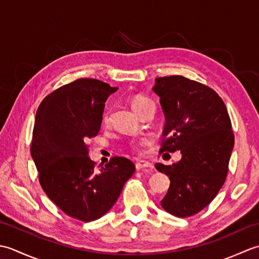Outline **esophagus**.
I'll list each match as a JSON object with an SVG mask.
<instances>
[{"label": "esophagus", "instance_id": "34e87169", "mask_svg": "<svg viewBox=\"0 0 259 259\" xmlns=\"http://www.w3.org/2000/svg\"><path fill=\"white\" fill-rule=\"evenodd\" d=\"M136 169L137 170H142V169H148V170H152L153 169V164L150 162H145V161H140L136 163Z\"/></svg>", "mask_w": 259, "mask_h": 259}]
</instances>
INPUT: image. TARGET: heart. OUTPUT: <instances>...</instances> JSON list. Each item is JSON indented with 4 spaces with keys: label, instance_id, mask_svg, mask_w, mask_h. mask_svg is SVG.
<instances>
[{
    "label": "heart",
    "instance_id": "obj_1",
    "mask_svg": "<svg viewBox=\"0 0 259 259\" xmlns=\"http://www.w3.org/2000/svg\"><path fill=\"white\" fill-rule=\"evenodd\" d=\"M130 104H131V108H133L134 111L137 114H140L142 111H144L145 109H147L148 107H151L153 106V102L150 100L149 98L144 97V96H135L131 98L130 100ZM109 119H110V114L109 111H104L103 115H102V122L103 123H108L109 122ZM146 140H141L140 142H131L130 144V149L135 151V152H141L142 151V145L146 144Z\"/></svg>",
    "mask_w": 259,
    "mask_h": 259
}]
</instances>
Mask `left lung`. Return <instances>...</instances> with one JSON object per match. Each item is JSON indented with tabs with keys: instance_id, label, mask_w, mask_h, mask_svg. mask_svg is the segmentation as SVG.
<instances>
[{
	"instance_id": "1",
	"label": "left lung",
	"mask_w": 259,
	"mask_h": 259,
	"mask_svg": "<svg viewBox=\"0 0 259 259\" xmlns=\"http://www.w3.org/2000/svg\"><path fill=\"white\" fill-rule=\"evenodd\" d=\"M160 97L166 118L159 152L180 150L172 166L156 163L170 187L161 200L176 217H190L212 201L227 177L235 137L226 106L218 93L181 75L157 78L152 88Z\"/></svg>"
}]
</instances>
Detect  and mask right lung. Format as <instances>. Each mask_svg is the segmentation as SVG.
Returning <instances> with one entry per match:
<instances>
[{
  "instance_id": "1",
  "label": "right lung",
  "mask_w": 259,
  "mask_h": 259,
  "mask_svg": "<svg viewBox=\"0 0 259 259\" xmlns=\"http://www.w3.org/2000/svg\"><path fill=\"white\" fill-rule=\"evenodd\" d=\"M115 91L100 80L76 79L43 99L35 114L31 156L42 189L64 213L84 223L110 210L136 169L117 156L97 169L88 157L87 142L99 134L104 102Z\"/></svg>"
}]
</instances>
